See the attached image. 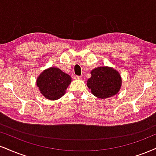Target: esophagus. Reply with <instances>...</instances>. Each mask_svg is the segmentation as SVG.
I'll use <instances>...</instances> for the list:
<instances>
[{"label":"esophagus","mask_w":156,"mask_h":156,"mask_svg":"<svg viewBox=\"0 0 156 156\" xmlns=\"http://www.w3.org/2000/svg\"><path fill=\"white\" fill-rule=\"evenodd\" d=\"M74 78H75V79L80 80V79H81L82 77H81V76H74Z\"/></svg>","instance_id":"esophagus-1"}]
</instances>
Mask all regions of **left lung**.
I'll return each instance as SVG.
<instances>
[{"instance_id": "8db88e82", "label": "left lung", "mask_w": 156, "mask_h": 156, "mask_svg": "<svg viewBox=\"0 0 156 156\" xmlns=\"http://www.w3.org/2000/svg\"><path fill=\"white\" fill-rule=\"evenodd\" d=\"M87 86L95 97L106 99L119 93L121 86V77L116 70L110 67H98L91 71Z\"/></svg>"}]
</instances>
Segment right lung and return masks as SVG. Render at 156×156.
I'll return each instance as SVG.
<instances>
[{"instance_id": "1", "label": "right lung", "mask_w": 156, "mask_h": 156, "mask_svg": "<svg viewBox=\"0 0 156 156\" xmlns=\"http://www.w3.org/2000/svg\"><path fill=\"white\" fill-rule=\"evenodd\" d=\"M71 77L58 67H49L37 78V86L47 99L57 100L65 94L71 82Z\"/></svg>"}]
</instances>
